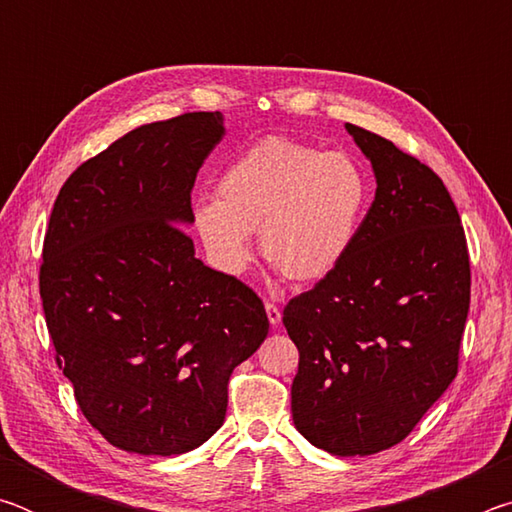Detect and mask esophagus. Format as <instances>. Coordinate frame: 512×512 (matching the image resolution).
Here are the masks:
<instances>
[{"instance_id":"1","label":"esophagus","mask_w":512,"mask_h":512,"mask_svg":"<svg viewBox=\"0 0 512 512\" xmlns=\"http://www.w3.org/2000/svg\"><path fill=\"white\" fill-rule=\"evenodd\" d=\"M266 316H268V323L277 327V325H280V320H282V311L277 309L273 302H266Z\"/></svg>"}]
</instances>
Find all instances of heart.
Here are the masks:
<instances>
[{
	"label": "heart",
	"mask_w": 512,
	"mask_h": 512,
	"mask_svg": "<svg viewBox=\"0 0 512 512\" xmlns=\"http://www.w3.org/2000/svg\"><path fill=\"white\" fill-rule=\"evenodd\" d=\"M368 205V176L350 155L266 137L221 171L214 201L196 203L192 221L219 271H246L257 230L266 262L287 280L309 284L350 255Z\"/></svg>",
	"instance_id": "heart-1"
}]
</instances>
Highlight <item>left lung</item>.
<instances>
[{"mask_svg": "<svg viewBox=\"0 0 512 512\" xmlns=\"http://www.w3.org/2000/svg\"><path fill=\"white\" fill-rule=\"evenodd\" d=\"M375 173V201L334 273L284 307L300 352L296 429L334 456L404 440L452 384L470 309L461 216L436 173L345 124Z\"/></svg>", "mask_w": 512, "mask_h": 512, "instance_id": "8db88e82", "label": "left lung"}]
</instances>
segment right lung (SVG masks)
I'll list each match as a JSON object with an SVG mask.
<instances>
[{"instance_id":"right-lung-1","label":"right lung","mask_w":512,"mask_h":512,"mask_svg":"<svg viewBox=\"0 0 512 512\" xmlns=\"http://www.w3.org/2000/svg\"><path fill=\"white\" fill-rule=\"evenodd\" d=\"M221 112H187L119 137L60 189L40 266L56 361L110 445L192 452L228 409V379L268 334L262 300L205 266L192 225L198 169Z\"/></svg>"}]
</instances>
